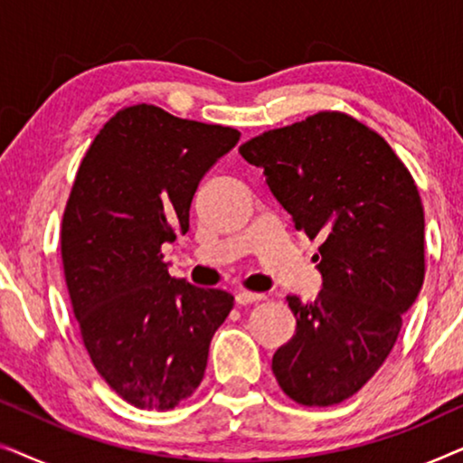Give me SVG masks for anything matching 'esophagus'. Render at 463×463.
Here are the masks:
<instances>
[{
	"label": "esophagus",
	"mask_w": 463,
	"mask_h": 463,
	"mask_svg": "<svg viewBox=\"0 0 463 463\" xmlns=\"http://www.w3.org/2000/svg\"><path fill=\"white\" fill-rule=\"evenodd\" d=\"M263 299H265V295H261V293H249V290H240V293H236L238 306H249V303H257Z\"/></svg>",
	"instance_id": "34e87169"
}]
</instances>
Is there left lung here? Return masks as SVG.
Masks as SVG:
<instances>
[{"label": "left lung", "mask_w": 463, "mask_h": 463, "mask_svg": "<svg viewBox=\"0 0 463 463\" xmlns=\"http://www.w3.org/2000/svg\"><path fill=\"white\" fill-rule=\"evenodd\" d=\"M263 168L297 230L322 244V290L288 295L295 335L271 371L284 394L331 407L356 394L388 358L423 284V206L413 176L377 132L337 111L263 132L240 147Z\"/></svg>", "instance_id": "left-lung-1"}]
</instances>
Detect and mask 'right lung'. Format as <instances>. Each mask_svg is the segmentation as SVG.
<instances>
[{"mask_svg": "<svg viewBox=\"0 0 463 463\" xmlns=\"http://www.w3.org/2000/svg\"><path fill=\"white\" fill-rule=\"evenodd\" d=\"M240 132L156 105L118 111L86 151L61 227L73 314L94 369L138 409L194 394L233 297L170 278L162 244L189 230L204 175Z\"/></svg>", "mask_w": 463, "mask_h": 463, "instance_id": "add662e5", "label": "right lung"}]
</instances>
